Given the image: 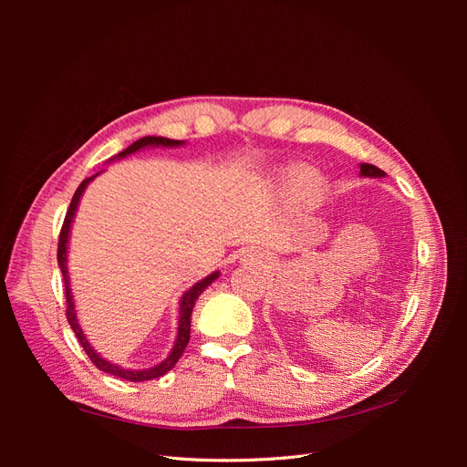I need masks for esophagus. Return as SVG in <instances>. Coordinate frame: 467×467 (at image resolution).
<instances>
[{
	"label": "esophagus",
	"instance_id": "1",
	"mask_svg": "<svg viewBox=\"0 0 467 467\" xmlns=\"http://www.w3.org/2000/svg\"><path fill=\"white\" fill-rule=\"evenodd\" d=\"M244 261L265 263V255H261V253L255 251V249H247V251H244Z\"/></svg>",
	"mask_w": 467,
	"mask_h": 467
}]
</instances>
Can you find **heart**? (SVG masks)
<instances>
[{
  "mask_svg": "<svg viewBox=\"0 0 467 467\" xmlns=\"http://www.w3.org/2000/svg\"><path fill=\"white\" fill-rule=\"evenodd\" d=\"M300 179V182H302V187H312V179H309V177H306V175H302V177H298Z\"/></svg>",
  "mask_w": 467,
  "mask_h": 467,
  "instance_id": "1",
  "label": "heart"
}]
</instances>
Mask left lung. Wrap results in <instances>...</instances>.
Returning <instances> with one entry per match:
<instances>
[{
	"label": "left lung",
	"mask_w": 467,
	"mask_h": 467,
	"mask_svg": "<svg viewBox=\"0 0 467 467\" xmlns=\"http://www.w3.org/2000/svg\"><path fill=\"white\" fill-rule=\"evenodd\" d=\"M360 175H362V177H372V179H378V177H384L386 173L381 171V169H378L376 165H370V163H360Z\"/></svg>",
	"instance_id": "left-lung-1"
}]
</instances>
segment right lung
Returning <instances> with one entry per match:
<instances>
[{
    "instance_id": "1",
    "label": "right lung",
    "mask_w": 467,
    "mask_h": 467,
    "mask_svg": "<svg viewBox=\"0 0 467 467\" xmlns=\"http://www.w3.org/2000/svg\"><path fill=\"white\" fill-rule=\"evenodd\" d=\"M182 144H185V142H182V140H169V138H163V136H144V138L136 140V142L130 144L126 150H122L119 155H115V158H119V160L126 158V155L136 153L138 150H144V148H158V146H161V148H177V146H182ZM101 173L103 171H99L93 177H88L86 181H81V185L78 187L72 202H69V208L66 212V218H64V223H62V232H60V239H58V265H60V271H62V276H64V288H66V302H67L66 317H67L69 327H72V331L76 333L79 345L83 347V350H86V355L91 358V362L97 366L99 370H103V372L112 374V376H117V378H122V379H129V381H146V379H153V378H160V376L167 374L177 364V360L181 358L182 352H185V348L189 345V338H191V316H192L194 302L199 300V296L212 285V282H214L220 276V271H214L212 275H208L206 278L199 280L194 286H191L185 294L181 296V300H179L177 338H175V345H173L171 352H169L165 360H161L160 364H155V366H150V368H144V370H130V368H122V366L110 362V360H107V358H103L101 355H99V352L89 345L88 337H86V333H83L81 325L78 321L74 294H72V288H69L67 244H69V230H72V222L76 218V212H78V206H79V201H81V194L86 192L89 182L97 175H101Z\"/></svg>"
}]
</instances>
